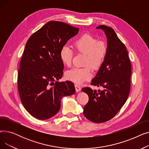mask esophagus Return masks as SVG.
Returning <instances> with one entry per match:
<instances>
[{"label":"esophagus","instance_id":"obj_1","mask_svg":"<svg viewBox=\"0 0 149 149\" xmlns=\"http://www.w3.org/2000/svg\"><path fill=\"white\" fill-rule=\"evenodd\" d=\"M75 91H76L77 92H79L81 91V87L79 85L75 84Z\"/></svg>","mask_w":149,"mask_h":149}]
</instances>
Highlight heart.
I'll list each match as a JSON object with an SVG mask.
<instances>
[{
  "instance_id": "heart-1",
  "label": "heart",
  "mask_w": 149,
  "mask_h": 149,
  "mask_svg": "<svg viewBox=\"0 0 149 149\" xmlns=\"http://www.w3.org/2000/svg\"><path fill=\"white\" fill-rule=\"evenodd\" d=\"M75 49L77 52L86 54L84 68H74L66 72V79L77 84H81L90 79L92 76L91 65L94 69H98L106 58L107 47L105 42L98 41L89 34H84L74 42ZM73 52L69 46L65 45L61 48L60 57L63 63L70 66L72 63Z\"/></svg>"
}]
</instances>
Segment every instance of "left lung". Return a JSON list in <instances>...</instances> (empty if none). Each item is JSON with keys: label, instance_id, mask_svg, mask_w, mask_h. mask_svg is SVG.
Wrapping results in <instances>:
<instances>
[{"label": "left lung", "instance_id": "left-lung-1", "mask_svg": "<svg viewBox=\"0 0 149 149\" xmlns=\"http://www.w3.org/2000/svg\"><path fill=\"white\" fill-rule=\"evenodd\" d=\"M102 29L107 38L106 58L91 84L103 88L102 91L84 88L82 91L89 96L83 108V114L89 121L101 123L112 118L127 100L130 89L132 68L128 52L114 30L105 25Z\"/></svg>", "mask_w": 149, "mask_h": 149}]
</instances>
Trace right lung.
<instances>
[{
  "instance_id": "add662e5",
  "label": "right lung",
  "mask_w": 149,
  "mask_h": 149,
  "mask_svg": "<svg viewBox=\"0 0 149 149\" xmlns=\"http://www.w3.org/2000/svg\"><path fill=\"white\" fill-rule=\"evenodd\" d=\"M79 31L67 23L50 21L26 42L18 71V90L23 106L37 119L51 118L59 111L61 98L75 92L72 82L54 81L63 74L60 51Z\"/></svg>"
}]
</instances>
